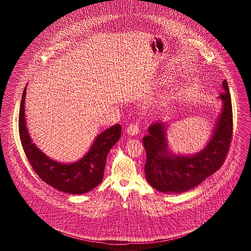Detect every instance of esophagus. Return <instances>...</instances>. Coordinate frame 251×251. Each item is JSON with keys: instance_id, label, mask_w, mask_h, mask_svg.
Instances as JSON below:
<instances>
[{"instance_id": "1", "label": "esophagus", "mask_w": 251, "mask_h": 251, "mask_svg": "<svg viewBox=\"0 0 251 251\" xmlns=\"http://www.w3.org/2000/svg\"><path fill=\"white\" fill-rule=\"evenodd\" d=\"M127 133L131 136L136 135L139 133V125L137 123H131L127 128Z\"/></svg>"}]
</instances>
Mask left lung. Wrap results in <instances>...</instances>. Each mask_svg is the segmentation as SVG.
I'll return each instance as SVG.
<instances>
[{"label": "left lung", "instance_id": "obj_1", "mask_svg": "<svg viewBox=\"0 0 251 251\" xmlns=\"http://www.w3.org/2000/svg\"><path fill=\"white\" fill-rule=\"evenodd\" d=\"M217 97L222 102L211 138L201 151L194 154H176L169 150L167 123H151L143 137L147 162L145 175L148 182L165 194H179L191 190L222 166L231 140L232 108L227 81Z\"/></svg>", "mask_w": 251, "mask_h": 251}]
</instances>
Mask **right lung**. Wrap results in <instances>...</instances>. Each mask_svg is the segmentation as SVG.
Here are the masks:
<instances>
[{"label": "right lung", "instance_id": "right-lung-1", "mask_svg": "<svg viewBox=\"0 0 251 251\" xmlns=\"http://www.w3.org/2000/svg\"><path fill=\"white\" fill-rule=\"evenodd\" d=\"M24 88L19 117V131L24 152L39 178L53 188L72 195H83L99 185L102 178L109 151L119 141L121 126L116 124L96 136L89 150L73 163H62L38 149L27 129L25 120Z\"/></svg>", "mask_w": 251, "mask_h": 251}]
</instances>
